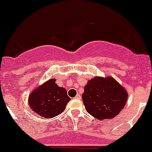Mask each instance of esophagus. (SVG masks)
Listing matches in <instances>:
<instances>
[{"label": "esophagus", "mask_w": 152, "mask_h": 152, "mask_svg": "<svg viewBox=\"0 0 152 152\" xmlns=\"http://www.w3.org/2000/svg\"><path fill=\"white\" fill-rule=\"evenodd\" d=\"M75 99H81V96L79 95V94H77V95H76V96L75 97Z\"/></svg>", "instance_id": "esophagus-1"}]
</instances>
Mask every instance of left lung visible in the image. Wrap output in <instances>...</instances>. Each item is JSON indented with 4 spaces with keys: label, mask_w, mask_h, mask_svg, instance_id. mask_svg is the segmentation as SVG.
Listing matches in <instances>:
<instances>
[{
    "label": "left lung",
    "mask_w": 152,
    "mask_h": 152,
    "mask_svg": "<svg viewBox=\"0 0 152 152\" xmlns=\"http://www.w3.org/2000/svg\"><path fill=\"white\" fill-rule=\"evenodd\" d=\"M127 97L126 91L112 77H95L85 86L82 100L88 114L104 120L118 115Z\"/></svg>",
    "instance_id": "left-lung-1"
}]
</instances>
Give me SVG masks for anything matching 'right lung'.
<instances>
[{"label":"right lung","instance_id":"right-lung-1","mask_svg":"<svg viewBox=\"0 0 152 152\" xmlns=\"http://www.w3.org/2000/svg\"><path fill=\"white\" fill-rule=\"evenodd\" d=\"M70 100L66 89L57 86L53 78L34 91L29 97L30 108L45 118L61 114Z\"/></svg>","mask_w":152,"mask_h":152}]
</instances>
